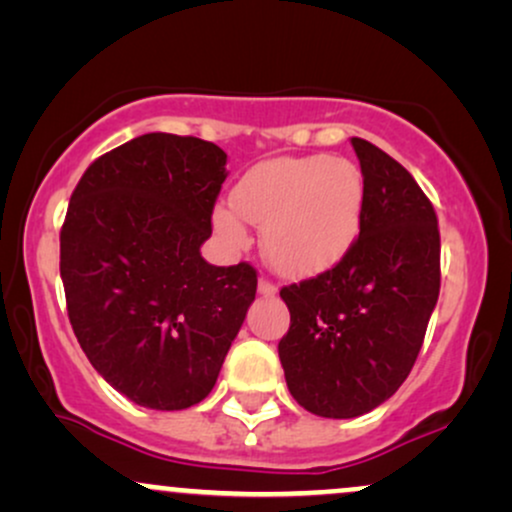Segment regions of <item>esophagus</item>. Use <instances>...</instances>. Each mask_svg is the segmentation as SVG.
Returning a JSON list of instances; mask_svg holds the SVG:
<instances>
[{"mask_svg": "<svg viewBox=\"0 0 512 512\" xmlns=\"http://www.w3.org/2000/svg\"><path fill=\"white\" fill-rule=\"evenodd\" d=\"M257 291H260L262 296H276V286L267 279H260V284H257Z\"/></svg>", "mask_w": 512, "mask_h": 512, "instance_id": "34e87169", "label": "esophagus"}]
</instances>
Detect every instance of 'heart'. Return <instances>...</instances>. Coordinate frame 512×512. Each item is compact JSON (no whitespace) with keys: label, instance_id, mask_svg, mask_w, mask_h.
Here are the masks:
<instances>
[{"label":"heart","instance_id":"heart-1","mask_svg":"<svg viewBox=\"0 0 512 512\" xmlns=\"http://www.w3.org/2000/svg\"><path fill=\"white\" fill-rule=\"evenodd\" d=\"M233 207L214 211V228L228 243L248 240L245 223L264 228L267 260L289 276L332 269L356 245L366 209V185L356 163L310 154L257 163L233 187Z\"/></svg>","mask_w":512,"mask_h":512}]
</instances>
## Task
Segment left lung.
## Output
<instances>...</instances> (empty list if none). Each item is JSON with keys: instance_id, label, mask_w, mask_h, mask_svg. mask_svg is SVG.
Listing matches in <instances>:
<instances>
[{"instance_id": "left-lung-1", "label": "left lung", "mask_w": 512, "mask_h": 512, "mask_svg": "<svg viewBox=\"0 0 512 512\" xmlns=\"http://www.w3.org/2000/svg\"><path fill=\"white\" fill-rule=\"evenodd\" d=\"M366 209L356 245L330 272L281 289L291 327L279 342L289 392L310 414L354 419L407 380L440 291V233L407 168L351 137Z\"/></svg>"}]
</instances>
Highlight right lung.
Returning <instances> with one entry per match:
<instances>
[{"label":"right lung","instance_id":"right-lung-1","mask_svg":"<svg viewBox=\"0 0 512 512\" xmlns=\"http://www.w3.org/2000/svg\"><path fill=\"white\" fill-rule=\"evenodd\" d=\"M228 156L151 132L93 161L69 199L60 274L76 339L134 404L202 402L255 301L250 264L214 267L199 248Z\"/></svg>","mask_w":512,"mask_h":512}]
</instances>
